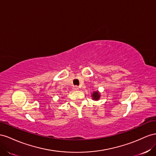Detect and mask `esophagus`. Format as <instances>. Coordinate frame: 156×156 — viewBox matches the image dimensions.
Listing matches in <instances>:
<instances>
[{"mask_svg":"<svg viewBox=\"0 0 156 156\" xmlns=\"http://www.w3.org/2000/svg\"><path fill=\"white\" fill-rule=\"evenodd\" d=\"M73 90H75V91H77V90H79V87H78V86H74V87H73Z\"/></svg>","mask_w":156,"mask_h":156,"instance_id":"esophagus-1","label":"esophagus"}]
</instances>
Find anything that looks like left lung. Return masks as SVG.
Here are the masks:
<instances>
[{"mask_svg":"<svg viewBox=\"0 0 156 156\" xmlns=\"http://www.w3.org/2000/svg\"><path fill=\"white\" fill-rule=\"evenodd\" d=\"M91 97H92V99L94 100V101H98L101 97V93L99 91H95L92 93L91 94Z\"/></svg>","mask_w":156,"mask_h":156,"instance_id":"1","label":"left lung"}]
</instances>
